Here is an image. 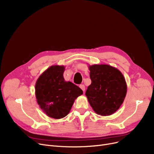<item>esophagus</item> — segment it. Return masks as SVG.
<instances>
[{"label": "esophagus", "mask_w": 154, "mask_h": 154, "mask_svg": "<svg viewBox=\"0 0 154 154\" xmlns=\"http://www.w3.org/2000/svg\"><path fill=\"white\" fill-rule=\"evenodd\" d=\"M79 87L81 88V89L83 91V92H85V87L84 84H80L79 85Z\"/></svg>", "instance_id": "obj_1"}]
</instances>
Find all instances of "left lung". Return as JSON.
I'll return each mask as SVG.
<instances>
[{"instance_id": "obj_1", "label": "left lung", "mask_w": 154, "mask_h": 154, "mask_svg": "<svg viewBox=\"0 0 154 154\" xmlns=\"http://www.w3.org/2000/svg\"><path fill=\"white\" fill-rule=\"evenodd\" d=\"M91 84L85 92L94 111L102 116L115 113L122 104L127 86L121 72L107 64L88 66Z\"/></svg>"}]
</instances>
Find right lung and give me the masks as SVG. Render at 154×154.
<instances>
[{
    "mask_svg": "<svg viewBox=\"0 0 154 154\" xmlns=\"http://www.w3.org/2000/svg\"><path fill=\"white\" fill-rule=\"evenodd\" d=\"M63 66H52L39 76L35 83L37 103L49 117L60 119L69 113L75 100L83 91L71 82L65 81Z\"/></svg>",
    "mask_w": 154,
    "mask_h": 154,
    "instance_id": "1",
    "label": "right lung"
}]
</instances>
